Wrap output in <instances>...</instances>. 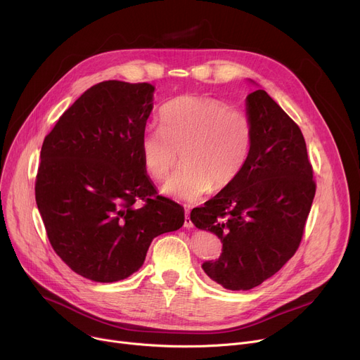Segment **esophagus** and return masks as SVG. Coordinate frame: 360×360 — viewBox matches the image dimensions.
<instances>
[{
    "label": "esophagus",
    "instance_id": "obj_1",
    "mask_svg": "<svg viewBox=\"0 0 360 360\" xmlns=\"http://www.w3.org/2000/svg\"><path fill=\"white\" fill-rule=\"evenodd\" d=\"M184 226L186 229H190V228H193V221H191V219H190V212L188 210H185V221H184Z\"/></svg>",
    "mask_w": 360,
    "mask_h": 360
}]
</instances>
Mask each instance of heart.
<instances>
[{"label": "heart", "mask_w": 360, "mask_h": 360, "mask_svg": "<svg viewBox=\"0 0 360 360\" xmlns=\"http://www.w3.org/2000/svg\"><path fill=\"white\" fill-rule=\"evenodd\" d=\"M160 128H147L140 140L146 172L165 179L179 162L184 167L162 188L188 202L231 186L242 174L252 147V124L245 113L204 96H178L160 109Z\"/></svg>", "instance_id": "1"}]
</instances>
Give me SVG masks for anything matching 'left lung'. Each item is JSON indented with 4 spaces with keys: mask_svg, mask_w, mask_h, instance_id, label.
I'll list each match as a JSON object with an SVG mask.
<instances>
[{
    "mask_svg": "<svg viewBox=\"0 0 360 360\" xmlns=\"http://www.w3.org/2000/svg\"><path fill=\"white\" fill-rule=\"evenodd\" d=\"M252 147L239 178L191 212L223 243L202 270L229 290H250L295 255L315 197L312 165L297 124L266 90L247 96Z\"/></svg>",
    "mask_w": 360,
    "mask_h": 360,
    "instance_id": "8db88e82",
    "label": "left lung"
}]
</instances>
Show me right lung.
<instances>
[{"instance_id":"add662e5","label":"right lung","mask_w":360,"mask_h":360,"mask_svg":"<svg viewBox=\"0 0 360 360\" xmlns=\"http://www.w3.org/2000/svg\"><path fill=\"white\" fill-rule=\"evenodd\" d=\"M153 91L148 83L94 84L42 144L34 195L48 239L74 273L93 281L136 273L151 240L184 224V209L158 195L140 155Z\"/></svg>"}]
</instances>
